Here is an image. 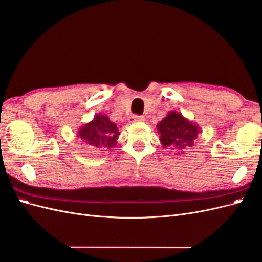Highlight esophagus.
Returning a JSON list of instances; mask_svg holds the SVG:
<instances>
[{"label": "esophagus", "instance_id": "esophagus-1", "mask_svg": "<svg viewBox=\"0 0 262 262\" xmlns=\"http://www.w3.org/2000/svg\"><path fill=\"white\" fill-rule=\"evenodd\" d=\"M136 121H144V117L140 115H132L129 117V122H136Z\"/></svg>", "mask_w": 262, "mask_h": 262}]
</instances>
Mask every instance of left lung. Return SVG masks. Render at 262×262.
Wrapping results in <instances>:
<instances>
[{"label":"left lung","instance_id":"left-lung-1","mask_svg":"<svg viewBox=\"0 0 262 262\" xmlns=\"http://www.w3.org/2000/svg\"><path fill=\"white\" fill-rule=\"evenodd\" d=\"M157 130L161 134L163 146H171L177 150L192 147L199 133V128L196 124L188 121L181 114L176 112H171L167 117H165L157 124Z\"/></svg>","mask_w":262,"mask_h":262}]
</instances>
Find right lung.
Instances as JSON below:
<instances>
[{"label": "right lung", "instance_id": "add662e5", "mask_svg": "<svg viewBox=\"0 0 262 262\" xmlns=\"http://www.w3.org/2000/svg\"><path fill=\"white\" fill-rule=\"evenodd\" d=\"M119 134L117 125L104 115H97L92 122L78 130V137L85 145L97 148H113Z\"/></svg>", "mask_w": 262, "mask_h": 262}]
</instances>
